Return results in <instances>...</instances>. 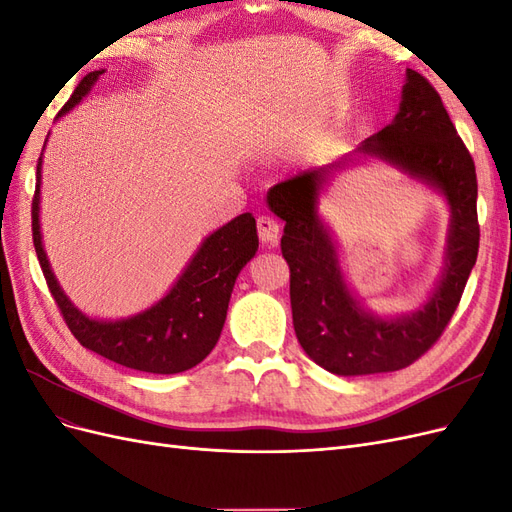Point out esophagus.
<instances>
[{
	"mask_svg": "<svg viewBox=\"0 0 512 512\" xmlns=\"http://www.w3.org/2000/svg\"><path fill=\"white\" fill-rule=\"evenodd\" d=\"M256 226H258V237L262 243L275 245L277 239H280V224H277L273 218H269V215H260L256 220Z\"/></svg>",
	"mask_w": 512,
	"mask_h": 512,
	"instance_id": "1",
	"label": "esophagus"
}]
</instances>
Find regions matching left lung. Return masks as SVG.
<instances>
[{
  "instance_id": "left-lung-1",
  "label": "left lung",
  "mask_w": 512,
  "mask_h": 512,
  "mask_svg": "<svg viewBox=\"0 0 512 512\" xmlns=\"http://www.w3.org/2000/svg\"><path fill=\"white\" fill-rule=\"evenodd\" d=\"M382 161L438 191L452 211L441 280L410 315L367 310L345 280L319 196L335 169ZM476 170L451 117L427 79L406 70L399 111L352 153L273 185L269 209L286 222L282 254L290 267L294 333L305 354L335 376L397 371L425 354L455 314L478 256Z\"/></svg>"
}]
</instances>
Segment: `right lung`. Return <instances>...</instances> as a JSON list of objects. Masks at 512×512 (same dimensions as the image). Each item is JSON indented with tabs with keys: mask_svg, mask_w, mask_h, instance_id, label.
<instances>
[{
	"mask_svg": "<svg viewBox=\"0 0 512 512\" xmlns=\"http://www.w3.org/2000/svg\"><path fill=\"white\" fill-rule=\"evenodd\" d=\"M102 74L104 70H94L83 76L57 119L79 106L91 94ZM42 153L36 168V194L32 203L34 247L46 284H49L72 335L79 339L81 346L104 359L130 369L147 371V374H181L207 359L224 329L237 275L258 250L254 215L241 213L207 235L177 277V282L151 307L119 320L91 318L68 299L44 252L40 230Z\"/></svg>",
	"mask_w": 512,
	"mask_h": 512,
	"instance_id": "add662e5",
	"label": "right lung"
}]
</instances>
